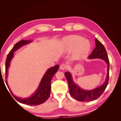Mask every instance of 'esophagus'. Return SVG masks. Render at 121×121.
Here are the masks:
<instances>
[{
	"label": "esophagus",
	"instance_id": "obj_1",
	"mask_svg": "<svg viewBox=\"0 0 121 121\" xmlns=\"http://www.w3.org/2000/svg\"><path fill=\"white\" fill-rule=\"evenodd\" d=\"M60 68L61 69V70H65V69H68V66L67 65L65 64H61L60 65Z\"/></svg>",
	"mask_w": 121,
	"mask_h": 121
}]
</instances>
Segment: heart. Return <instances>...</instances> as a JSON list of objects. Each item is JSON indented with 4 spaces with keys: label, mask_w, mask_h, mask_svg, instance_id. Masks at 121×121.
<instances>
[{
    "label": "heart",
    "mask_w": 121,
    "mask_h": 121,
    "mask_svg": "<svg viewBox=\"0 0 121 121\" xmlns=\"http://www.w3.org/2000/svg\"><path fill=\"white\" fill-rule=\"evenodd\" d=\"M65 50L70 52L73 51V56L75 58L85 57L90 49V43L81 36L74 35L65 38L64 40Z\"/></svg>",
    "instance_id": "b5f03b06"
}]
</instances>
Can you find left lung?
<instances>
[{
  "instance_id": "obj_1",
  "label": "left lung",
  "mask_w": 121,
  "mask_h": 121,
  "mask_svg": "<svg viewBox=\"0 0 121 121\" xmlns=\"http://www.w3.org/2000/svg\"><path fill=\"white\" fill-rule=\"evenodd\" d=\"M95 41L96 47L89 56V58H101L107 63L108 74L106 81L103 85L93 90H84L74 83L70 73L68 72L65 73V75L68 81L70 95L75 99L80 101H90L96 99L103 93L108 83L109 61L107 51L104 45L97 39L96 38Z\"/></svg>"
}]
</instances>
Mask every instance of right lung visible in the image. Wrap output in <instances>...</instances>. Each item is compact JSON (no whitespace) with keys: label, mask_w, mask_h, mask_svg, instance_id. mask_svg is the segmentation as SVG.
I'll return each mask as SVG.
<instances>
[{"label":"right lung","mask_w":121,"mask_h":121,"mask_svg":"<svg viewBox=\"0 0 121 121\" xmlns=\"http://www.w3.org/2000/svg\"><path fill=\"white\" fill-rule=\"evenodd\" d=\"M31 42L30 40H23L16 43L14 45L13 48L12 49L7 56L5 61V79H6L7 75H8V70L10 64V62L12 60L13 56V52L16 50L20 48L21 46ZM59 65H56L55 66L49 69L44 75L40 83L39 86L36 92L32 96L28 98H20L16 97L10 91L9 87L8 85L5 80L7 86L9 88L11 93L13 94V96L16 99L21 103L27 104L29 105H37L44 102L50 96L51 91V80H52L53 75L56 74Z\"/></svg>","instance_id":"add662e5"}]
</instances>
